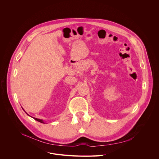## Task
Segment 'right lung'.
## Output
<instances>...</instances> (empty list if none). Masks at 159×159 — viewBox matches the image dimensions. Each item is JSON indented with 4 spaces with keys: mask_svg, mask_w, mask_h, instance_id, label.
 Wrapping results in <instances>:
<instances>
[{
    "mask_svg": "<svg viewBox=\"0 0 159 159\" xmlns=\"http://www.w3.org/2000/svg\"><path fill=\"white\" fill-rule=\"evenodd\" d=\"M30 116V115H29ZM35 120H36V121H39V122H40V123H44V121H43V120H40V119H38V118H33Z\"/></svg>",
    "mask_w": 159,
    "mask_h": 159,
    "instance_id": "right-lung-1",
    "label": "right lung"
}]
</instances>
